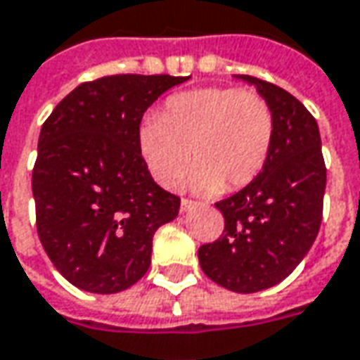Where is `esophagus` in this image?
I'll return each instance as SVG.
<instances>
[{
  "label": "esophagus",
  "instance_id": "esophagus-1",
  "mask_svg": "<svg viewBox=\"0 0 360 360\" xmlns=\"http://www.w3.org/2000/svg\"><path fill=\"white\" fill-rule=\"evenodd\" d=\"M193 207H195V202H193V200H189V199H181V212L191 211Z\"/></svg>",
  "mask_w": 360,
  "mask_h": 360
}]
</instances>
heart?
<instances>
[{"mask_svg": "<svg viewBox=\"0 0 360 360\" xmlns=\"http://www.w3.org/2000/svg\"><path fill=\"white\" fill-rule=\"evenodd\" d=\"M276 120L256 90L207 86L165 100L160 116H148L138 148L151 177L175 189L189 167L191 187L205 195L238 191L256 179L272 151Z\"/></svg>", "mask_w": 360, "mask_h": 360, "instance_id": "obj_1", "label": "heart"}]
</instances>
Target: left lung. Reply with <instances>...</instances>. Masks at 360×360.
<instances>
[{
  "label": "left lung",
  "instance_id": "obj_1",
  "mask_svg": "<svg viewBox=\"0 0 360 360\" xmlns=\"http://www.w3.org/2000/svg\"><path fill=\"white\" fill-rule=\"evenodd\" d=\"M274 110L272 151L256 179L214 202L224 217L221 238L199 248L212 282L238 293L268 290L305 258L323 219L327 183L315 118L288 90L248 75Z\"/></svg>",
  "mask_w": 360,
  "mask_h": 360
}]
</instances>
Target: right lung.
Instances as JSON below:
<instances>
[{
	"label": "right lung",
	"mask_w": 360,
	"mask_h": 360,
	"mask_svg": "<svg viewBox=\"0 0 360 360\" xmlns=\"http://www.w3.org/2000/svg\"><path fill=\"white\" fill-rule=\"evenodd\" d=\"M189 80L112 75L82 82L45 120L33 167L37 232L72 285L118 293L143 278L151 240L181 199L149 175L138 148L143 112Z\"/></svg>",
	"instance_id": "right-lung-1"
}]
</instances>
